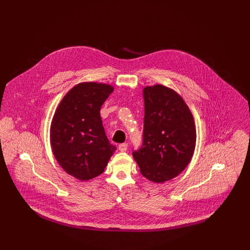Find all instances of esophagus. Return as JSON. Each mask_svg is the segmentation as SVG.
I'll use <instances>...</instances> for the list:
<instances>
[{
    "label": "esophagus",
    "mask_w": 250,
    "mask_h": 250,
    "mask_svg": "<svg viewBox=\"0 0 250 250\" xmlns=\"http://www.w3.org/2000/svg\"><path fill=\"white\" fill-rule=\"evenodd\" d=\"M127 148H128V144H127V143H121V144L118 145V149H119L121 152L127 151Z\"/></svg>",
    "instance_id": "34e87169"
}]
</instances>
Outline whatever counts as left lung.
Listing matches in <instances>:
<instances>
[{
    "label": "left lung",
    "instance_id": "1",
    "mask_svg": "<svg viewBox=\"0 0 250 250\" xmlns=\"http://www.w3.org/2000/svg\"><path fill=\"white\" fill-rule=\"evenodd\" d=\"M143 143L133 157L143 176L154 183L177 177L189 164L196 143L190 109L163 84L143 88Z\"/></svg>",
    "mask_w": 250,
    "mask_h": 250
}]
</instances>
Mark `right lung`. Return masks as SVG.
<instances>
[{
  "instance_id": "right-lung-1",
  "label": "right lung",
  "mask_w": 250,
  "mask_h": 250,
  "mask_svg": "<svg viewBox=\"0 0 250 250\" xmlns=\"http://www.w3.org/2000/svg\"><path fill=\"white\" fill-rule=\"evenodd\" d=\"M113 86L84 82L73 86L57 107L50 128L53 154L62 169L80 181L100 175L116 147L107 140L100 109Z\"/></svg>"
}]
</instances>
